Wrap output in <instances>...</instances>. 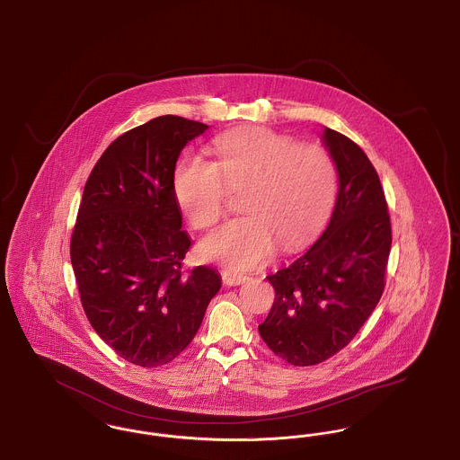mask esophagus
I'll return each mask as SVG.
<instances>
[{
	"mask_svg": "<svg viewBox=\"0 0 460 460\" xmlns=\"http://www.w3.org/2000/svg\"><path fill=\"white\" fill-rule=\"evenodd\" d=\"M220 276H222L224 285L227 286L243 285V283L248 279V276H244V274H241V272H236V270H233V269H226V270H222V272H220Z\"/></svg>",
	"mask_w": 460,
	"mask_h": 460,
	"instance_id": "esophagus-1",
	"label": "esophagus"
}]
</instances>
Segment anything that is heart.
Wrapping results in <instances>:
<instances>
[{
  "label": "heart",
  "instance_id": "b5f03b06",
  "mask_svg": "<svg viewBox=\"0 0 460 460\" xmlns=\"http://www.w3.org/2000/svg\"><path fill=\"white\" fill-rule=\"evenodd\" d=\"M216 160L186 155L175 167L181 210L198 227L222 217L229 190H241L240 219L229 220L199 243L207 261L234 269L265 262L278 241L302 246L324 224L336 193L331 155L317 145H296L279 132L248 128L214 141Z\"/></svg>",
  "mask_w": 460,
  "mask_h": 460
}]
</instances>
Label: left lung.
<instances>
[{"label": "left lung", "instance_id": "obj_1", "mask_svg": "<svg viewBox=\"0 0 460 460\" xmlns=\"http://www.w3.org/2000/svg\"><path fill=\"white\" fill-rule=\"evenodd\" d=\"M323 141L340 190L323 236L291 265L267 276L276 298L259 326L265 345L291 366H315L345 349L385 291L392 224L371 160L341 132Z\"/></svg>", "mask_w": 460, "mask_h": 460}]
</instances>
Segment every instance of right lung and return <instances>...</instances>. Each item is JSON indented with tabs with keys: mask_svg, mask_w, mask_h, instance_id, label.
Listing matches in <instances>:
<instances>
[{
	"mask_svg": "<svg viewBox=\"0 0 460 460\" xmlns=\"http://www.w3.org/2000/svg\"><path fill=\"white\" fill-rule=\"evenodd\" d=\"M208 126L162 115L124 132L89 174L70 238V262L93 329L134 366L169 364L195 338L220 289L217 270L182 269L175 162Z\"/></svg>",
	"mask_w": 460,
	"mask_h": 460,
	"instance_id": "add662e5",
	"label": "right lung"
}]
</instances>
